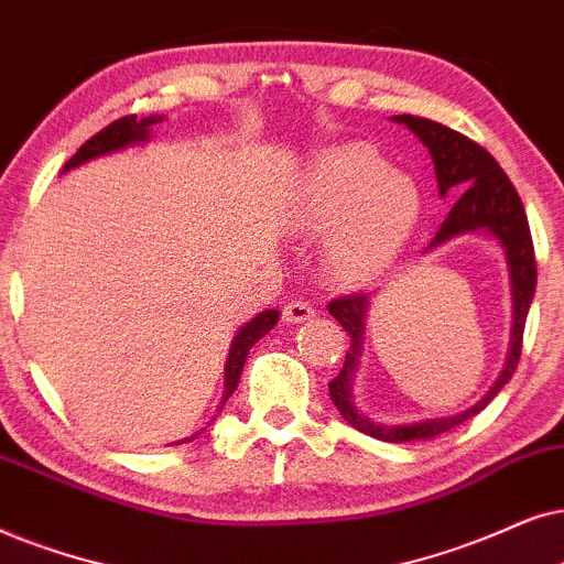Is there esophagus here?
I'll use <instances>...</instances> for the list:
<instances>
[{"label": "esophagus", "mask_w": 564, "mask_h": 564, "mask_svg": "<svg viewBox=\"0 0 564 564\" xmlns=\"http://www.w3.org/2000/svg\"><path fill=\"white\" fill-rule=\"evenodd\" d=\"M314 314H317L314 306L310 302H302V299L283 306V322H286V325H304V322L314 319Z\"/></svg>", "instance_id": "esophagus-1"}]
</instances>
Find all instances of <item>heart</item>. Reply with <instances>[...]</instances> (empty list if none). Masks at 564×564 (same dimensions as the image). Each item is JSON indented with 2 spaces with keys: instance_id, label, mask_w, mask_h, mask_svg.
I'll return each mask as SVG.
<instances>
[{
  "instance_id": "heart-1",
  "label": "heart",
  "mask_w": 564,
  "mask_h": 564,
  "mask_svg": "<svg viewBox=\"0 0 564 564\" xmlns=\"http://www.w3.org/2000/svg\"><path fill=\"white\" fill-rule=\"evenodd\" d=\"M423 198L415 180L389 172L369 144H343L317 154L302 175L291 224L306 235H333L327 268L343 283L379 278L417 227Z\"/></svg>"
}]
</instances>
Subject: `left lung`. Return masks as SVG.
Wrapping results in <instances>:
<instances>
[{
    "mask_svg": "<svg viewBox=\"0 0 564 564\" xmlns=\"http://www.w3.org/2000/svg\"><path fill=\"white\" fill-rule=\"evenodd\" d=\"M392 120L404 123L415 137L427 147L433 156L435 180H438L441 198H456L452 212H448L446 221L441 224L438 235L427 245V250L446 245L448 239L469 235V231H490L506 250L508 270H510V286H513V333H510V350L508 360L502 366L498 381H495L490 392H487L477 404L469 410L459 412V415L448 417H433L420 420V423L408 425H381L371 423L364 412L356 410L350 394V379L358 366L360 348H364V319L369 312V296L366 294H350L333 299L327 310L333 317L340 322L345 333L350 335V350L345 352L343 371L329 381V397L337 412L356 427V431L373 435V438L387 441V444H404V441H420L433 438L452 427L462 425L464 420L475 417L482 412L495 394L508 384L513 377L518 358H521V343H523V327H527V314L534 299L536 289V258H534V242H531V229L527 212H523L521 198H518L513 183H510L495 156L482 149L475 141L464 137V133L446 129L444 123H435L427 118L415 116H394Z\"/></svg>",
    "mask_w": 564,
    "mask_h": 564,
    "instance_id": "left-lung-1",
    "label": "left lung"
}]
</instances>
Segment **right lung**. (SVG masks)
Returning <instances> with one entry per match:
<instances>
[{
  "label": "right lung",
  "mask_w": 564,
  "mask_h": 564,
  "mask_svg": "<svg viewBox=\"0 0 564 564\" xmlns=\"http://www.w3.org/2000/svg\"><path fill=\"white\" fill-rule=\"evenodd\" d=\"M154 123H162V116H149V118L126 116V118L112 120L108 129H102L100 133H95L93 139L85 141V144L79 147V152L74 154L72 160L64 164V172L79 167V164H85L89 160H97V156L118 152V149H126V147H131V144H141V141L149 139V129H152ZM275 322H278V310L260 312L258 317L247 322V325L237 333L235 340H231L227 366H224V371H227V373H224V379H227V384H224V387H227V389H224L221 408H224V404H227L229 397L235 394V389L239 384V377H242L247 352H250L252 345L258 343L262 335H268L270 329L275 327ZM195 435H198V433H195ZM195 435H191V438L177 441V444H191Z\"/></svg>",
  "instance_id": "obj_1"
}]
</instances>
